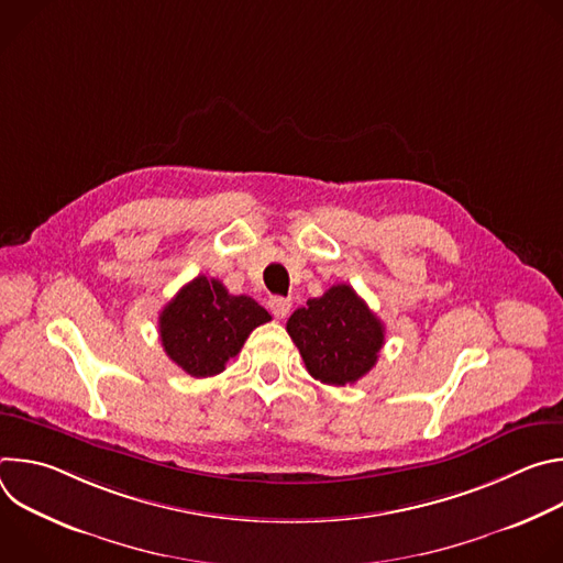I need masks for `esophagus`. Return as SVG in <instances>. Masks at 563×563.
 <instances>
[{
	"mask_svg": "<svg viewBox=\"0 0 563 563\" xmlns=\"http://www.w3.org/2000/svg\"><path fill=\"white\" fill-rule=\"evenodd\" d=\"M269 309L276 318H287L289 311H291V300L289 298H283V296H274L269 300Z\"/></svg>",
	"mask_w": 563,
	"mask_h": 563,
	"instance_id": "34e87169",
	"label": "esophagus"
}]
</instances>
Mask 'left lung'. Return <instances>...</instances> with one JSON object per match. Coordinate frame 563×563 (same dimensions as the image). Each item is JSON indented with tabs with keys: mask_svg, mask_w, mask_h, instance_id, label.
<instances>
[{
	"mask_svg": "<svg viewBox=\"0 0 563 563\" xmlns=\"http://www.w3.org/2000/svg\"><path fill=\"white\" fill-rule=\"evenodd\" d=\"M307 372L328 385L363 378L378 361L385 328L367 302L350 287L334 285L320 298H309L287 320Z\"/></svg>",
	"mask_w": 563,
	"mask_h": 563,
	"instance_id": "left-lung-1",
	"label": "left lung"
}]
</instances>
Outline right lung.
I'll use <instances>...</instances> for the list:
<instances>
[{"instance_id": "1", "label": "right lung", "mask_w": 563, "mask_h": 563, "mask_svg": "<svg viewBox=\"0 0 563 563\" xmlns=\"http://www.w3.org/2000/svg\"><path fill=\"white\" fill-rule=\"evenodd\" d=\"M267 320L269 311L254 298L233 296L220 280L198 276L159 311L157 328L167 356L187 374L207 378L220 374Z\"/></svg>"}]
</instances>
